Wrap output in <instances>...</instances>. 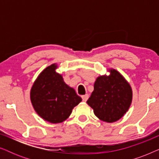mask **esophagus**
Returning <instances> with one entry per match:
<instances>
[{
  "label": "esophagus",
  "mask_w": 159,
  "mask_h": 159,
  "mask_svg": "<svg viewBox=\"0 0 159 159\" xmlns=\"http://www.w3.org/2000/svg\"><path fill=\"white\" fill-rule=\"evenodd\" d=\"M88 98H89V95H88V94H86V95H82V101H83L84 102H86V101H87V100L88 99Z\"/></svg>",
  "instance_id": "34e87169"
}]
</instances>
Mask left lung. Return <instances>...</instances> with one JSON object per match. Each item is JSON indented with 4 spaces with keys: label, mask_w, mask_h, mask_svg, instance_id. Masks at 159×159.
I'll return each instance as SVG.
<instances>
[{
    "label": "left lung",
    "mask_w": 159,
    "mask_h": 159,
    "mask_svg": "<svg viewBox=\"0 0 159 159\" xmlns=\"http://www.w3.org/2000/svg\"><path fill=\"white\" fill-rule=\"evenodd\" d=\"M110 75L97 77L94 90L87 101L98 118L106 122H114L129 109L132 100L131 86L115 69Z\"/></svg>",
    "instance_id": "8db88e82"
}]
</instances>
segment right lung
Returning <instances> with one entry per match:
<instances>
[{
    "instance_id": "1",
    "label": "right lung",
    "mask_w": 159,
    "mask_h": 159,
    "mask_svg": "<svg viewBox=\"0 0 159 159\" xmlns=\"http://www.w3.org/2000/svg\"><path fill=\"white\" fill-rule=\"evenodd\" d=\"M56 64L48 66L34 81L30 99L39 116L51 123H61L70 116L74 107L82 101L72 88L57 73Z\"/></svg>"
}]
</instances>
